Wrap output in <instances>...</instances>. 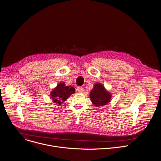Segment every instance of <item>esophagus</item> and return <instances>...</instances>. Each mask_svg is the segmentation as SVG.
<instances>
[{
  "label": "esophagus",
  "instance_id": "obj_1",
  "mask_svg": "<svg viewBox=\"0 0 161 161\" xmlns=\"http://www.w3.org/2000/svg\"><path fill=\"white\" fill-rule=\"evenodd\" d=\"M77 90L78 91L79 93H83L85 92V90L83 87H78Z\"/></svg>",
  "mask_w": 161,
  "mask_h": 161
}]
</instances>
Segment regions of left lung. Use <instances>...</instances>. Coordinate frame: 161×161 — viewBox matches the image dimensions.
<instances>
[{"label":"left lung","instance_id":"1","mask_svg":"<svg viewBox=\"0 0 161 161\" xmlns=\"http://www.w3.org/2000/svg\"><path fill=\"white\" fill-rule=\"evenodd\" d=\"M112 95L101 83H96L90 91V98L96 107H102L111 102Z\"/></svg>","mask_w":161,"mask_h":161}]
</instances>
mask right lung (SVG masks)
<instances>
[{
	"instance_id": "add662e5",
	"label": "right lung",
	"mask_w": 161,
	"mask_h": 161,
	"mask_svg": "<svg viewBox=\"0 0 161 161\" xmlns=\"http://www.w3.org/2000/svg\"><path fill=\"white\" fill-rule=\"evenodd\" d=\"M73 93H75L74 87L66 86L64 82H61L51 91L50 97L53 103L58 105L64 102Z\"/></svg>"
}]
</instances>
